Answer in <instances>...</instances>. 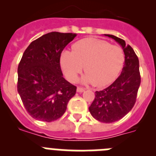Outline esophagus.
<instances>
[{"mask_svg":"<svg viewBox=\"0 0 156 156\" xmlns=\"http://www.w3.org/2000/svg\"><path fill=\"white\" fill-rule=\"evenodd\" d=\"M84 90H85V88L81 87H77V92H80V93H81V92H83Z\"/></svg>","mask_w":156,"mask_h":156,"instance_id":"esophagus-1","label":"esophagus"}]
</instances>
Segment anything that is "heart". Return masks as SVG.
<instances>
[{
	"mask_svg": "<svg viewBox=\"0 0 156 156\" xmlns=\"http://www.w3.org/2000/svg\"><path fill=\"white\" fill-rule=\"evenodd\" d=\"M125 55L122 48L103 40L86 38L73 46V52L66 51L61 56V66L66 78L76 80L83 69L87 74L83 82L104 87L112 83L122 69Z\"/></svg>",
	"mask_w": 156,
	"mask_h": 156,
	"instance_id": "b5f03b06",
	"label": "heart"
}]
</instances>
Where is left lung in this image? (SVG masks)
<instances>
[{
	"mask_svg": "<svg viewBox=\"0 0 156 156\" xmlns=\"http://www.w3.org/2000/svg\"><path fill=\"white\" fill-rule=\"evenodd\" d=\"M122 46L125 62L119 76L105 89L95 91L89 107L92 116L100 122L110 123L121 119L133 108L140 84L139 60L133 48L121 38L110 34Z\"/></svg>",
	"mask_w": 156,
	"mask_h": 156,
	"instance_id": "left-lung-1",
	"label": "left lung"
}]
</instances>
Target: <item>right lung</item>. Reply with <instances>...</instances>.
<instances>
[{"label": "right lung", "instance_id": "add662e5", "mask_svg": "<svg viewBox=\"0 0 156 156\" xmlns=\"http://www.w3.org/2000/svg\"><path fill=\"white\" fill-rule=\"evenodd\" d=\"M76 36L51 32L31 42L18 66L17 90L27 112L37 120L62 116L76 87L63 78L60 58Z\"/></svg>", "mask_w": 156, "mask_h": 156}]
</instances>
